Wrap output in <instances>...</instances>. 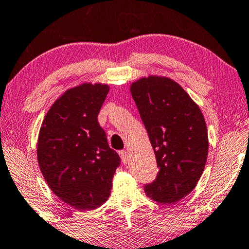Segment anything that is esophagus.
Returning <instances> with one entry per match:
<instances>
[{
  "mask_svg": "<svg viewBox=\"0 0 249 249\" xmlns=\"http://www.w3.org/2000/svg\"><path fill=\"white\" fill-rule=\"evenodd\" d=\"M120 156H121L122 161H123V163L127 164V162H128V153L126 151H120Z\"/></svg>",
  "mask_w": 249,
  "mask_h": 249,
  "instance_id": "esophagus-1",
  "label": "esophagus"
}]
</instances>
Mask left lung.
<instances>
[{"label":"left lung","mask_w":249,"mask_h":249,"mask_svg":"<svg viewBox=\"0 0 249 249\" xmlns=\"http://www.w3.org/2000/svg\"><path fill=\"white\" fill-rule=\"evenodd\" d=\"M150 142L159 173L144 185L153 201L173 204L194 190L209 152L208 128L198 105L183 87L162 75H149L129 87Z\"/></svg>","instance_id":"obj_1"}]
</instances>
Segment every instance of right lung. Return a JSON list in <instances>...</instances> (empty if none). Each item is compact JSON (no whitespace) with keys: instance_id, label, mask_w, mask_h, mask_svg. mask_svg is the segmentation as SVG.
I'll return each mask as SVG.
<instances>
[{"instance_id":"right-lung-1","label":"right lung","mask_w":249,"mask_h":249,"mask_svg":"<svg viewBox=\"0 0 249 249\" xmlns=\"http://www.w3.org/2000/svg\"><path fill=\"white\" fill-rule=\"evenodd\" d=\"M108 91L99 82L68 89L45 115L38 134L37 160L48 187L81 211L107 201L121 162L98 123Z\"/></svg>"}]
</instances>
